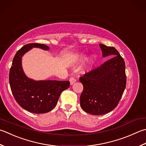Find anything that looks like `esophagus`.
<instances>
[{
	"instance_id": "1",
	"label": "esophagus",
	"mask_w": 146,
	"mask_h": 146,
	"mask_svg": "<svg viewBox=\"0 0 146 146\" xmlns=\"http://www.w3.org/2000/svg\"><path fill=\"white\" fill-rule=\"evenodd\" d=\"M70 85H72L74 84H75V82H76V79L75 78H73V77H71L70 79Z\"/></svg>"
}]
</instances>
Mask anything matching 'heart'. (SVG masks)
<instances>
[{
  "instance_id": "heart-1",
  "label": "heart",
  "mask_w": 146,
  "mask_h": 146,
  "mask_svg": "<svg viewBox=\"0 0 146 146\" xmlns=\"http://www.w3.org/2000/svg\"><path fill=\"white\" fill-rule=\"evenodd\" d=\"M86 56L85 54H80L76 59L75 61V63L76 64H80L81 62H84L85 59H86ZM95 61H96V58L95 56L94 55H90L89 56V58H87V62L84 65V66L82 68V71L84 73H87L89 72V71L92 69V68L94 66V64H95Z\"/></svg>"
}]
</instances>
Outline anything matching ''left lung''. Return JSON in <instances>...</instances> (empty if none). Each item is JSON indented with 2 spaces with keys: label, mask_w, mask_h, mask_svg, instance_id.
I'll use <instances>...</instances> for the list:
<instances>
[{
  "label": "left lung",
  "mask_w": 146,
  "mask_h": 146,
  "mask_svg": "<svg viewBox=\"0 0 146 146\" xmlns=\"http://www.w3.org/2000/svg\"><path fill=\"white\" fill-rule=\"evenodd\" d=\"M102 56L110 58L96 69L80 77L84 90L80 106L87 113L101 115L117 106L126 87L125 64L115 47L100 44Z\"/></svg>",
  "instance_id": "8db88e82"
}]
</instances>
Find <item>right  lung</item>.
I'll return each mask as SVG.
<instances>
[{"label":"right lung","mask_w":146,"mask_h":146,"mask_svg":"<svg viewBox=\"0 0 146 146\" xmlns=\"http://www.w3.org/2000/svg\"><path fill=\"white\" fill-rule=\"evenodd\" d=\"M48 50L44 44H29L16 52L9 72V84L16 102L29 112L42 114L49 112L56 106L62 91L70 87L69 81L35 80L25 75L22 57L32 48Z\"/></svg>","instance_id":"obj_1"}]
</instances>
